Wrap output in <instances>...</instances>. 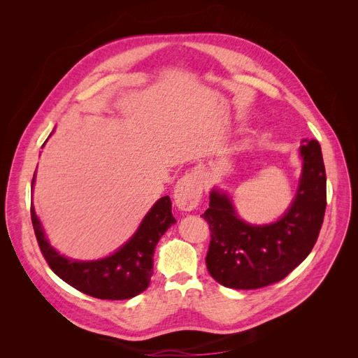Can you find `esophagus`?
Here are the masks:
<instances>
[{
    "label": "esophagus",
    "mask_w": 358,
    "mask_h": 358,
    "mask_svg": "<svg viewBox=\"0 0 358 358\" xmlns=\"http://www.w3.org/2000/svg\"><path fill=\"white\" fill-rule=\"evenodd\" d=\"M203 184L201 177L197 171H192L185 174L178 182L174 190V200L177 208L185 212H190L197 208L201 199Z\"/></svg>",
    "instance_id": "1"
}]
</instances>
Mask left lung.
I'll return each instance as SVG.
<instances>
[{
  "label": "left lung",
  "instance_id": "left-lung-1",
  "mask_svg": "<svg viewBox=\"0 0 358 358\" xmlns=\"http://www.w3.org/2000/svg\"><path fill=\"white\" fill-rule=\"evenodd\" d=\"M303 142L297 194L277 222L262 227L242 222L227 194L210 192L209 209L201 215L210 228L206 266L222 286L251 290L277 283L315 247L327 209V174L321 146Z\"/></svg>",
  "mask_w": 358,
  "mask_h": 358
}]
</instances>
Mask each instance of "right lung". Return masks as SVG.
<instances>
[{
	"label": "right lung",
	"instance_id": "add662e5",
	"mask_svg": "<svg viewBox=\"0 0 358 358\" xmlns=\"http://www.w3.org/2000/svg\"><path fill=\"white\" fill-rule=\"evenodd\" d=\"M30 216L37 243L52 271L73 289L104 300H124L146 290L152 275L157 243L165 231L177 222L171 213V199L164 196L152 206L135 235L119 251L97 261H75L59 255L50 247L33 206Z\"/></svg>",
	"mask_w": 358,
	"mask_h": 358
}]
</instances>
